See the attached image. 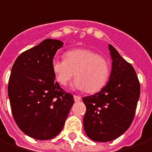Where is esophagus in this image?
Instances as JSON below:
<instances>
[{
  "label": "esophagus",
  "mask_w": 152,
  "mask_h": 152,
  "mask_svg": "<svg viewBox=\"0 0 152 152\" xmlns=\"http://www.w3.org/2000/svg\"><path fill=\"white\" fill-rule=\"evenodd\" d=\"M73 97H74V101H75L76 102H80V101L81 100V97H80V96H76V95H74V96H73Z\"/></svg>",
  "instance_id": "1"
}]
</instances>
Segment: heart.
Returning a JSON list of instances; mask_svg holds the SVG:
<instances>
[{
    "label": "heart",
    "mask_w": 152,
    "mask_h": 152,
    "mask_svg": "<svg viewBox=\"0 0 152 152\" xmlns=\"http://www.w3.org/2000/svg\"><path fill=\"white\" fill-rule=\"evenodd\" d=\"M51 68L57 82L63 86L72 79L73 87L89 93H96L107 83L110 67L103 56L88 49H74L65 54V59L54 58Z\"/></svg>",
    "instance_id": "obj_1"
}]
</instances>
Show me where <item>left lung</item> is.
<instances>
[{
	"instance_id": "1",
	"label": "left lung",
	"mask_w": 152,
	"mask_h": 152,
	"mask_svg": "<svg viewBox=\"0 0 152 152\" xmlns=\"http://www.w3.org/2000/svg\"><path fill=\"white\" fill-rule=\"evenodd\" d=\"M112 69L107 85L99 93L85 96L83 122L87 136L96 142L118 138L132 123L140 95V85L132 65L109 44Z\"/></svg>"
}]
</instances>
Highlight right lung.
Masks as SVG:
<instances>
[{
  "label": "right lung",
  "mask_w": 152,
  "mask_h": 152,
  "mask_svg": "<svg viewBox=\"0 0 152 152\" xmlns=\"http://www.w3.org/2000/svg\"><path fill=\"white\" fill-rule=\"evenodd\" d=\"M63 44L45 39L21 54L11 70L8 95L13 118L23 133L38 140L59 134L74 103L72 95L55 81L51 68Z\"/></svg>",
  "instance_id": "add662e5"
}]
</instances>
